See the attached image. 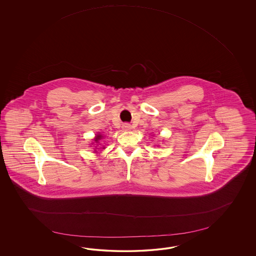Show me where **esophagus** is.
<instances>
[{"label": "esophagus", "instance_id": "34e87169", "mask_svg": "<svg viewBox=\"0 0 256 256\" xmlns=\"http://www.w3.org/2000/svg\"><path fill=\"white\" fill-rule=\"evenodd\" d=\"M122 129L126 130H130V129H132V126L129 124H122Z\"/></svg>", "mask_w": 256, "mask_h": 256}]
</instances>
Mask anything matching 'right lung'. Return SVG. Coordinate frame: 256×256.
I'll return each mask as SVG.
<instances>
[{
    "instance_id": "obj_1",
    "label": "right lung",
    "mask_w": 256,
    "mask_h": 256,
    "mask_svg": "<svg viewBox=\"0 0 256 256\" xmlns=\"http://www.w3.org/2000/svg\"><path fill=\"white\" fill-rule=\"evenodd\" d=\"M102 137V136H100V134H98V136H96V138H95L94 141L96 142H98V140H100Z\"/></svg>"
}]
</instances>
